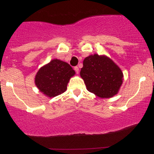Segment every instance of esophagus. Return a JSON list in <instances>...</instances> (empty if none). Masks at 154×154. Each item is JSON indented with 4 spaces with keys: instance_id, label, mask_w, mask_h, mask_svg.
I'll return each instance as SVG.
<instances>
[{
    "instance_id": "34e87169",
    "label": "esophagus",
    "mask_w": 154,
    "mask_h": 154,
    "mask_svg": "<svg viewBox=\"0 0 154 154\" xmlns=\"http://www.w3.org/2000/svg\"><path fill=\"white\" fill-rule=\"evenodd\" d=\"M74 71H75V72L77 73V74H78V73H79V68L77 67V66H75V67L74 68Z\"/></svg>"
}]
</instances>
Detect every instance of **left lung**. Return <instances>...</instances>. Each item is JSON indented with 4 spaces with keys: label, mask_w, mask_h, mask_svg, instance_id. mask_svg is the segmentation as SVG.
<instances>
[{
    "label": "left lung",
    "mask_w": 154,
    "mask_h": 154,
    "mask_svg": "<svg viewBox=\"0 0 154 154\" xmlns=\"http://www.w3.org/2000/svg\"><path fill=\"white\" fill-rule=\"evenodd\" d=\"M80 74L87 90L102 98L116 95L123 83L121 68L104 55L94 54L86 57Z\"/></svg>",
    "instance_id": "obj_1"
}]
</instances>
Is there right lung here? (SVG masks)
Returning a JSON list of instances; mask_svg holds the SVG:
<instances>
[{
    "mask_svg": "<svg viewBox=\"0 0 154 154\" xmlns=\"http://www.w3.org/2000/svg\"><path fill=\"white\" fill-rule=\"evenodd\" d=\"M74 74L69 64L54 59L38 70L35 77V86L47 97H56L66 91L70 78Z\"/></svg>",
    "mask_w": 154,
    "mask_h": 154,
    "instance_id": "add662e5",
    "label": "right lung"
}]
</instances>
